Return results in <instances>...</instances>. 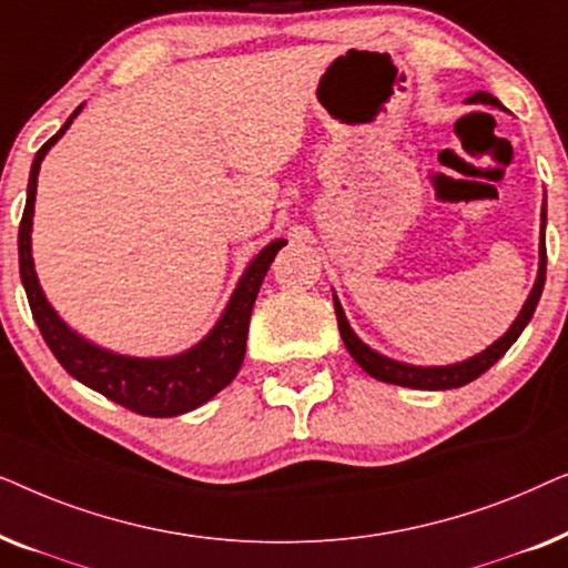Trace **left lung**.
<instances>
[{
  "label": "left lung",
  "instance_id": "1",
  "mask_svg": "<svg viewBox=\"0 0 568 568\" xmlns=\"http://www.w3.org/2000/svg\"><path fill=\"white\" fill-rule=\"evenodd\" d=\"M468 100H473V103L499 105V100H496L494 95H488V92H476V95H470ZM546 261H548L546 258V206H542V212H540V263H538V278H535L530 297H527L523 310H519L517 321L509 325V331L504 333L499 341H494L486 352L470 356V359H465V362L447 364V367H414V364L387 359V356L377 354L375 348H369L359 336H356V333L352 331V325H348V321H346L344 307H341L338 297L333 294L341 338H344V344L348 348V354L354 356V362L359 364L367 375H372L375 379H383V383L416 387V390H453V387L468 385L476 377L484 375L486 369H491L494 364L509 352V346L519 338V333L525 331V325L530 323L535 307H538L542 286H546Z\"/></svg>",
  "mask_w": 568,
  "mask_h": 568
}]
</instances>
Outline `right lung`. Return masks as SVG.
<instances>
[{
    "mask_svg": "<svg viewBox=\"0 0 568 568\" xmlns=\"http://www.w3.org/2000/svg\"><path fill=\"white\" fill-rule=\"evenodd\" d=\"M82 105L69 115L64 126L36 152L33 165H30L28 181V201L26 212L20 220L18 235V253H20V278L26 286L30 310L41 328V336L74 379L82 385L92 387L108 400L134 410V414L168 418L181 416L189 410L199 408L201 403L212 400L222 387H227L240 372V364L245 359V341L247 325H251V313L263 284V276L276 253L286 245V240H274L251 261L245 274L240 276L237 290L224 307V313L209 336L191 346L189 352L175 356H162V359H139V356H123L105 352L90 341L69 328V325L57 315V310L49 305L45 294L38 284L33 253H30V230H33V206H36V189H38V170L45 152L59 142V136L69 129V123L77 119Z\"/></svg>",
    "mask_w": 568,
    "mask_h": 568,
    "instance_id": "right-lung-1",
    "label": "right lung"
}]
</instances>
